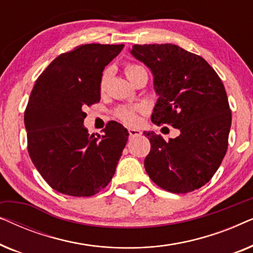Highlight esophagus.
Segmentation results:
<instances>
[{
	"mask_svg": "<svg viewBox=\"0 0 253 253\" xmlns=\"http://www.w3.org/2000/svg\"><path fill=\"white\" fill-rule=\"evenodd\" d=\"M130 137H139L141 134V131L138 129H129Z\"/></svg>",
	"mask_w": 253,
	"mask_h": 253,
	"instance_id": "1",
	"label": "esophagus"
}]
</instances>
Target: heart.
I'll return each instance as SVG.
<instances>
[{"label": "heart", "instance_id": "b5f03b06", "mask_svg": "<svg viewBox=\"0 0 253 253\" xmlns=\"http://www.w3.org/2000/svg\"><path fill=\"white\" fill-rule=\"evenodd\" d=\"M141 68L140 65L138 64H133V63H126L124 65V74L127 78H130L134 72L140 70ZM107 81H108V72H103V75L101 76V79H100L99 83V88L100 91L103 92L107 87ZM144 108L139 105L137 106H122L120 108H117L115 110V116L119 119L120 121H122L123 123L127 124V126H134V124L138 123L139 121V114L143 112Z\"/></svg>", "mask_w": 253, "mask_h": 253}]
</instances>
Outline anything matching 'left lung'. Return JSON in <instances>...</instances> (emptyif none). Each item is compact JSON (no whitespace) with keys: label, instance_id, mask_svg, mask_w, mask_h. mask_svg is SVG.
<instances>
[{"label":"left lung","instance_id":"8db88e82","mask_svg":"<svg viewBox=\"0 0 253 253\" xmlns=\"http://www.w3.org/2000/svg\"><path fill=\"white\" fill-rule=\"evenodd\" d=\"M131 54L154 76L152 122L181 132L166 141L145 131L151 143L145 169L161 189L195 191L213 177L228 148L231 110L222 81L202 56L176 44H133Z\"/></svg>","mask_w":253,"mask_h":253}]
</instances>
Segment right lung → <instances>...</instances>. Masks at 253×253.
<instances>
[{"label": "right lung", "mask_w": 253, "mask_h": 253, "mask_svg": "<svg viewBox=\"0 0 253 253\" xmlns=\"http://www.w3.org/2000/svg\"><path fill=\"white\" fill-rule=\"evenodd\" d=\"M124 44H81L44 69L31 92L24 122L27 151L50 188L63 195L91 197L109 184L129 132L108 122L102 136L83 126L86 106L100 101L99 83Z\"/></svg>", "instance_id": "1"}]
</instances>
